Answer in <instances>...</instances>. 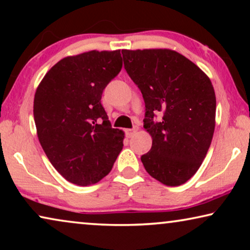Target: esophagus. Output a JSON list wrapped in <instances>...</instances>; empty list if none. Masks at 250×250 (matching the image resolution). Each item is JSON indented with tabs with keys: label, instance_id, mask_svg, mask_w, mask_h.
<instances>
[{
	"label": "esophagus",
	"instance_id": "34e87169",
	"mask_svg": "<svg viewBox=\"0 0 250 250\" xmlns=\"http://www.w3.org/2000/svg\"><path fill=\"white\" fill-rule=\"evenodd\" d=\"M136 131H138V126H134V127L131 129H126V135H127V138H131Z\"/></svg>",
	"mask_w": 250,
	"mask_h": 250
}]
</instances>
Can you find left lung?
<instances>
[{"label": "left lung", "instance_id": "left-lung-1", "mask_svg": "<svg viewBox=\"0 0 250 250\" xmlns=\"http://www.w3.org/2000/svg\"><path fill=\"white\" fill-rule=\"evenodd\" d=\"M122 54L142 93L143 127L152 138L150 151L141 156L143 166L163 184L181 186L199 168L213 139L216 98L211 82L175 51L122 50Z\"/></svg>", "mask_w": 250, "mask_h": 250}]
</instances>
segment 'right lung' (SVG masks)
<instances>
[{
    "label": "right lung",
    "instance_id": "add662e5",
    "mask_svg": "<svg viewBox=\"0 0 250 250\" xmlns=\"http://www.w3.org/2000/svg\"><path fill=\"white\" fill-rule=\"evenodd\" d=\"M123 67L121 51L67 57L47 71L34 98L40 143L54 168L86 187L108 175L123 149L124 132L112 128L102 92Z\"/></svg>",
    "mask_w": 250,
    "mask_h": 250
}]
</instances>
